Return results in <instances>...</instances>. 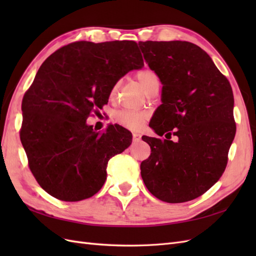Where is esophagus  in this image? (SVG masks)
<instances>
[{
  "mask_svg": "<svg viewBox=\"0 0 256 256\" xmlns=\"http://www.w3.org/2000/svg\"><path fill=\"white\" fill-rule=\"evenodd\" d=\"M141 138H142V136H141L140 134H138V132H134V134H132V140H134V142L140 141Z\"/></svg>",
  "mask_w": 256,
  "mask_h": 256,
  "instance_id": "1",
  "label": "esophagus"
}]
</instances>
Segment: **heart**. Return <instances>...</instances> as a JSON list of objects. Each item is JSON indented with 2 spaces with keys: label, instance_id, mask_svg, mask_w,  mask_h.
Instances as JSON below:
<instances>
[{
  "label": "heart",
  "instance_id": "1",
  "mask_svg": "<svg viewBox=\"0 0 256 256\" xmlns=\"http://www.w3.org/2000/svg\"><path fill=\"white\" fill-rule=\"evenodd\" d=\"M136 79L142 85V88L146 92V94H148L152 88L159 86L158 76L150 68H143L141 70H138L136 72ZM118 83H116L111 90V96L115 95L116 90H118ZM115 118L122 126L126 127L128 129L136 130V129H140L143 126L144 122L146 120V114L143 112L122 110L116 114Z\"/></svg>",
  "mask_w": 256,
  "mask_h": 256
}]
</instances>
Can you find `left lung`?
<instances>
[{
  "label": "left lung",
  "mask_w": 256,
  "mask_h": 256,
  "mask_svg": "<svg viewBox=\"0 0 256 256\" xmlns=\"http://www.w3.org/2000/svg\"><path fill=\"white\" fill-rule=\"evenodd\" d=\"M157 74L162 104L150 122L166 138L142 136L150 156L141 164L146 188L166 203L200 196L219 180L236 134L232 86L210 56L188 42H140ZM172 135L178 141L169 140Z\"/></svg>",
  "instance_id": "left-lung-1"
}]
</instances>
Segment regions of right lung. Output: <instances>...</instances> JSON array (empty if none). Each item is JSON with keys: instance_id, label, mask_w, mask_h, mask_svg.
<instances>
[{"instance_id": "obj_1", "label": "right lung", "mask_w": 256, "mask_h": 256, "mask_svg": "<svg viewBox=\"0 0 256 256\" xmlns=\"http://www.w3.org/2000/svg\"><path fill=\"white\" fill-rule=\"evenodd\" d=\"M143 66L136 42H76L38 69L22 99L20 138L30 172L50 196L76 202L102 188L108 161L132 136L120 125L96 132L86 120L108 104L122 76Z\"/></svg>"}]
</instances>
